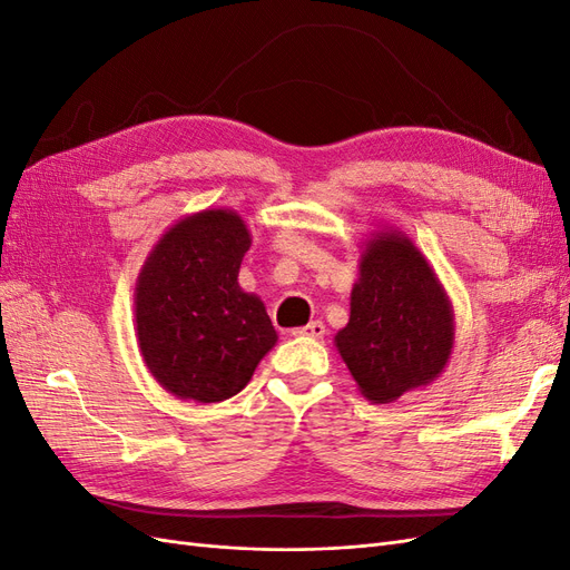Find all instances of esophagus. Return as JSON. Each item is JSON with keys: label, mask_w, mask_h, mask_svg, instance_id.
Returning a JSON list of instances; mask_svg holds the SVG:
<instances>
[{"label": "esophagus", "mask_w": 570, "mask_h": 570, "mask_svg": "<svg viewBox=\"0 0 570 570\" xmlns=\"http://www.w3.org/2000/svg\"><path fill=\"white\" fill-rule=\"evenodd\" d=\"M292 335L297 337H314V340H321L325 335V325L321 321H312L304 327H297V331H292Z\"/></svg>", "instance_id": "obj_1"}]
</instances>
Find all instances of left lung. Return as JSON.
Here are the masks:
<instances>
[{"instance_id": "obj_1", "label": "left lung", "mask_w": 570, "mask_h": 570, "mask_svg": "<svg viewBox=\"0 0 570 570\" xmlns=\"http://www.w3.org/2000/svg\"><path fill=\"white\" fill-rule=\"evenodd\" d=\"M358 392L373 404L438 381L454 350V308L435 268L394 228L361 247L350 323L335 335Z\"/></svg>"}]
</instances>
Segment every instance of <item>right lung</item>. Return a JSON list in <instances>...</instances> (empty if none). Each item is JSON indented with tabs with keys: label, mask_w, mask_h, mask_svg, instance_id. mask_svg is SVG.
I'll return each mask as SVG.
<instances>
[{
	"label": "right lung",
	"mask_w": 570,
	"mask_h": 570,
	"mask_svg": "<svg viewBox=\"0 0 570 570\" xmlns=\"http://www.w3.org/2000/svg\"><path fill=\"white\" fill-rule=\"evenodd\" d=\"M249 247L243 216L220 206L176 220L145 258L135 283L137 347L178 400H230L278 342L262 297L237 283Z\"/></svg>",
	"instance_id": "add662e5"
}]
</instances>
